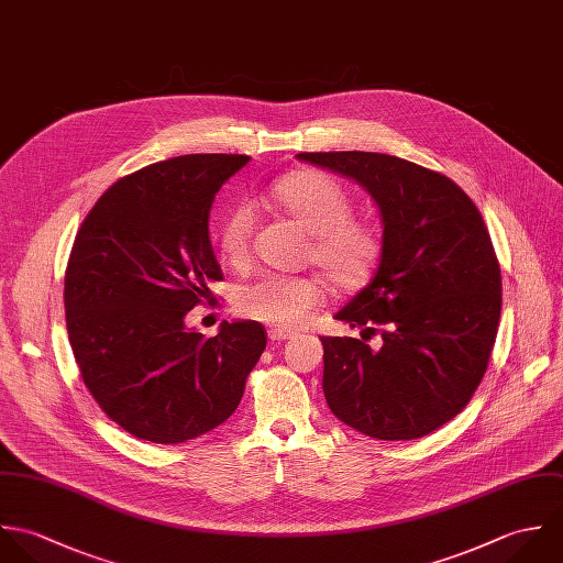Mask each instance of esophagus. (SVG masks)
Here are the masks:
<instances>
[{
  "mask_svg": "<svg viewBox=\"0 0 563 563\" xmlns=\"http://www.w3.org/2000/svg\"><path fill=\"white\" fill-rule=\"evenodd\" d=\"M296 335L294 331H285V329H269L267 338L269 341H283V339H291Z\"/></svg>",
  "mask_w": 563,
  "mask_h": 563,
  "instance_id": "34e87169",
  "label": "esophagus"
}]
</instances>
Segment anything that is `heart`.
Listing matches in <instances>:
<instances>
[{
	"instance_id": "b5f03b06",
	"label": "heart",
	"mask_w": 563,
	"mask_h": 563,
	"mask_svg": "<svg viewBox=\"0 0 563 563\" xmlns=\"http://www.w3.org/2000/svg\"><path fill=\"white\" fill-rule=\"evenodd\" d=\"M274 205L311 234L309 258L338 291L363 287L380 256V236L372 225L352 220L354 207L338 180L320 172H300L272 187ZM254 211L236 205L220 228V252L228 265H243L250 256ZM322 302V287L313 278L263 276L236 294V311L278 329L302 327Z\"/></svg>"
}]
</instances>
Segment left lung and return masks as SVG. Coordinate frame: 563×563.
Returning a JSON list of instances; mask_svg holds the SVG:
<instances>
[{
	"mask_svg": "<svg viewBox=\"0 0 563 563\" xmlns=\"http://www.w3.org/2000/svg\"><path fill=\"white\" fill-rule=\"evenodd\" d=\"M363 187L383 222L372 280L335 313L361 338H322L329 409L354 431L418 440L476 391L496 341L503 285L489 232L446 176L378 152H302ZM378 332L382 343L366 339Z\"/></svg>",
	"mask_w": 563,
	"mask_h": 563,
	"instance_id": "8db88e82",
	"label": "left lung"
}]
</instances>
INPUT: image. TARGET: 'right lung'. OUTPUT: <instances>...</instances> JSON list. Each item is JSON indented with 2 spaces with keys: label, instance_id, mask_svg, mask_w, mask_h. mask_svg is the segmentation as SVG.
<instances>
[{
  "label": "right lung",
  "instance_id": "add662e5",
  "mask_svg": "<svg viewBox=\"0 0 563 563\" xmlns=\"http://www.w3.org/2000/svg\"><path fill=\"white\" fill-rule=\"evenodd\" d=\"M247 161L185 154L143 167L117 180L76 234L69 343L102 411L139 440L180 444L220 427L265 350L252 320L222 322L209 339L187 327L222 280L209 236L216 194Z\"/></svg>",
  "mask_w": 563,
  "mask_h": 563
}]
</instances>
